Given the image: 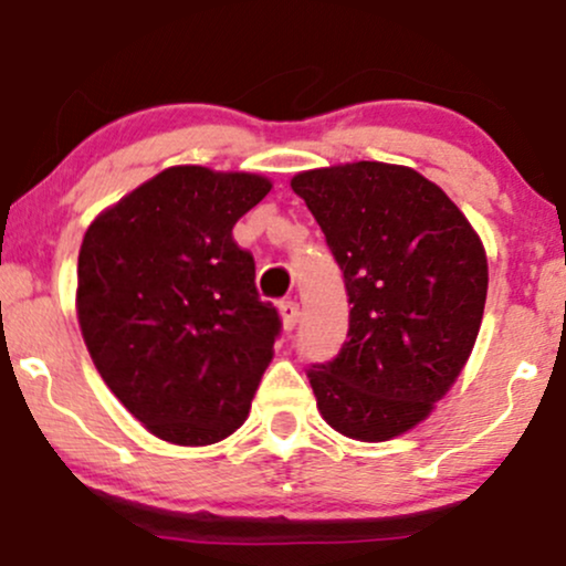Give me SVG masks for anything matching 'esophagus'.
Masks as SVG:
<instances>
[{"mask_svg": "<svg viewBox=\"0 0 566 566\" xmlns=\"http://www.w3.org/2000/svg\"><path fill=\"white\" fill-rule=\"evenodd\" d=\"M279 316H282L284 329H287V333H292V329H295L297 319H301V305H297L295 301L279 303Z\"/></svg>", "mask_w": 566, "mask_h": 566, "instance_id": "1", "label": "esophagus"}]
</instances>
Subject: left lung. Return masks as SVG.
<instances>
[{
    "mask_svg": "<svg viewBox=\"0 0 566 566\" xmlns=\"http://www.w3.org/2000/svg\"><path fill=\"white\" fill-rule=\"evenodd\" d=\"M350 303L348 340L308 369L337 433L388 441L431 415L469 361L486 301V252L469 218L412 167L350 161L297 172Z\"/></svg>",
    "mask_w": 566,
    "mask_h": 566,
    "instance_id": "obj_1",
    "label": "left lung"
}]
</instances>
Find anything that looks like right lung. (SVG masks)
Segmentation results:
<instances>
[{
    "label": "right lung",
    "instance_id": "1",
    "mask_svg": "<svg viewBox=\"0 0 566 566\" xmlns=\"http://www.w3.org/2000/svg\"><path fill=\"white\" fill-rule=\"evenodd\" d=\"M271 191L255 172L167 167L90 223L76 319L93 365L154 437H231L274 359L276 308L233 226Z\"/></svg>",
    "mask_w": 566,
    "mask_h": 566
}]
</instances>
